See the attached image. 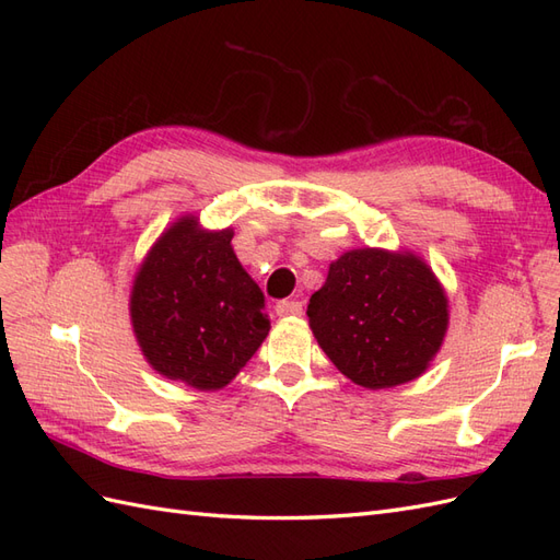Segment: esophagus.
Returning a JSON list of instances; mask_svg holds the SVG:
<instances>
[{
    "mask_svg": "<svg viewBox=\"0 0 560 560\" xmlns=\"http://www.w3.org/2000/svg\"><path fill=\"white\" fill-rule=\"evenodd\" d=\"M276 313L282 317H299V315H303V301H299V299L278 301Z\"/></svg>",
    "mask_w": 560,
    "mask_h": 560,
    "instance_id": "1",
    "label": "esophagus"
}]
</instances>
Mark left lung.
I'll return each mask as SVG.
<instances>
[{"mask_svg":"<svg viewBox=\"0 0 560 560\" xmlns=\"http://www.w3.org/2000/svg\"><path fill=\"white\" fill-rule=\"evenodd\" d=\"M319 348L343 376L369 389L418 378L444 341L448 303L413 254L352 249L329 266L308 303Z\"/></svg>","mask_w":560,"mask_h":560,"instance_id":"left-lung-1","label":"left lung"}]
</instances>
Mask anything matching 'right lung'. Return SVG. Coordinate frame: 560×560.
Segmentation results:
<instances>
[{"label": "right lung", "instance_id": "1", "mask_svg": "<svg viewBox=\"0 0 560 560\" xmlns=\"http://www.w3.org/2000/svg\"><path fill=\"white\" fill-rule=\"evenodd\" d=\"M233 231L186 217L151 247L135 278L130 317L149 364L198 389L224 387L270 329L266 299L231 249Z\"/></svg>", "mask_w": 560, "mask_h": 560}]
</instances>
